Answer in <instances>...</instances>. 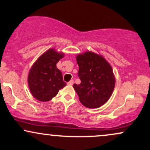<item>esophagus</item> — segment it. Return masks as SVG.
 I'll list each match as a JSON object with an SVG mask.
<instances>
[{"label": "esophagus", "instance_id": "34e87169", "mask_svg": "<svg viewBox=\"0 0 150 150\" xmlns=\"http://www.w3.org/2000/svg\"><path fill=\"white\" fill-rule=\"evenodd\" d=\"M73 82H74V81L73 80H71L69 81V82H68V85H73Z\"/></svg>", "mask_w": 150, "mask_h": 150}]
</instances>
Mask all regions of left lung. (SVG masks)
I'll use <instances>...</instances> for the list:
<instances>
[{
    "label": "left lung",
    "mask_w": 150,
    "mask_h": 150,
    "mask_svg": "<svg viewBox=\"0 0 150 150\" xmlns=\"http://www.w3.org/2000/svg\"><path fill=\"white\" fill-rule=\"evenodd\" d=\"M81 83L73 87L79 99L89 108H99L107 101L115 86L114 75L111 65L103 56L92 51L76 56Z\"/></svg>",
    "instance_id": "left-lung-1"
}]
</instances>
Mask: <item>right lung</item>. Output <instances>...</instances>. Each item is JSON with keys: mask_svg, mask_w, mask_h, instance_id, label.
<instances>
[{"mask_svg": "<svg viewBox=\"0 0 150 150\" xmlns=\"http://www.w3.org/2000/svg\"><path fill=\"white\" fill-rule=\"evenodd\" d=\"M64 57L63 53L49 49L34 63L28 75L29 88L33 97L39 101H48L56 96L66 83L56 64Z\"/></svg>", "mask_w": 150, "mask_h": 150, "instance_id": "right-lung-1", "label": "right lung"}]
</instances>
